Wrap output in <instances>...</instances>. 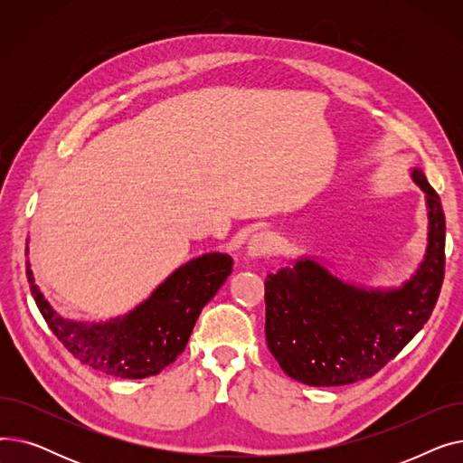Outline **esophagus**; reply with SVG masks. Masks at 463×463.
<instances>
[{
  "label": "esophagus",
  "instance_id": "1",
  "mask_svg": "<svg viewBox=\"0 0 463 463\" xmlns=\"http://www.w3.org/2000/svg\"><path fill=\"white\" fill-rule=\"evenodd\" d=\"M274 250H276V238L266 231L255 232L248 241V255L251 259L270 255Z\"/></svg>",
  "mask_w": 463,
  "mask_h": 463
}]
</instances>
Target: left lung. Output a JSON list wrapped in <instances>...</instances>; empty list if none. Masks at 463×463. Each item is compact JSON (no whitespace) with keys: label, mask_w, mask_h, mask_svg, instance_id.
Wrapping results in <instances>:
<instances>
[{"label":"left lung","mask_w":463,"mask_h":463,"mask_svg":"<svg viewBox=\"0 0 463 463\" xmlns=\"http://www.w3.org/2000/svg\"><path fill=\"white\" fill-rule=\"evenodd\" d=\"M430 244L419 272L398 290H360L309 259L264 281L266 344L281 370L309 386L351 384L375 375L426 325L445 278V213L422 170Z\"/></svg>","instance_id":"1"}]
</instances>
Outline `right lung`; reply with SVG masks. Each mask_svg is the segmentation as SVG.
Here are the masks:
<instances>
[{"mask_svg":"<svg viewBox=\"0 0 463 463\" xmlns=\"http://www.w3.org/2000/svg\"><path fill=\"white\" fill-rule=\"evenodd\" d=\"M232 270V259L210 253L184 264L124 319L82 325L61 319L28 269L33 300L61 345L86 366L121 379L157 375L185 349L203 307Z\"/></svg>","mask_w":463,"mask_h":463,"instance_id":"right-lung-1","label":"right lung"}]
</instances>
